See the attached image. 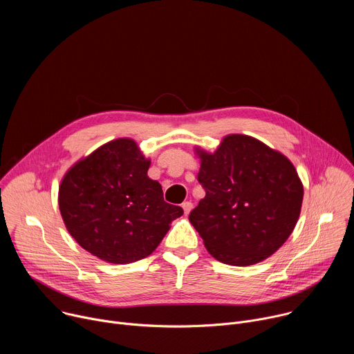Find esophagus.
I'll return each instance as SVG.
<instances>
[{"instance_id": "esophagus-1", "label": "esophagus", "mask_w": 354, "mask_h": 354, "mask_svg": "<svg viewBox=\"0 0 354 354\" xmlns=\"http://www.w3.org/2000/svg\"><path fill=\"white\" fill-rule=\"evenodd\" d=\"M182 209H183L185 214L187 216V214L190 213V210L193 209V203H192V201H183V203H182Z\"/></svg>"}]
</instances>
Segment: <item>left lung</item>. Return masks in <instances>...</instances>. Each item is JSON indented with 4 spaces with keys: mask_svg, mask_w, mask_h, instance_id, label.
<instances>
[{
    "mask_svg": "<svg viewBox=\"0 0 354 354\" xmlns=\"http://www.w3.org/2000/svg\"><path fill=\"white\" fill-rule=\"evenodd\" d=\"M201 158L197 180L206 196L189 214L210 255L231 266L255 265L287 241L304 189L294 165L259 140L227 136Z\"/></svg>",
    "mask_w": 354,
    "mask_h": 354,
    "instance_id": "8db88e82",
    "label": "left lung"
}]
</instances>
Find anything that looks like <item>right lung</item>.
<instances>
[{
	"label": "right lung",
	"instance_id": "1",
	"mask_svg": "<svg viewBox=\"0 0 354 354\" xmlns=\"http://www.w3.org/2000/svg\"><path fill=\"white\" fill-rule=\"evenodd\" d=\"M145 160L129 138L113 140L77 162L59 190L62 217L73 238L111 263L147 258L160 245L182 207L167 203L149 179Z\"/></svg>",
	"mask_w": 354,
	"mask_h": 354
}]
</instances>
